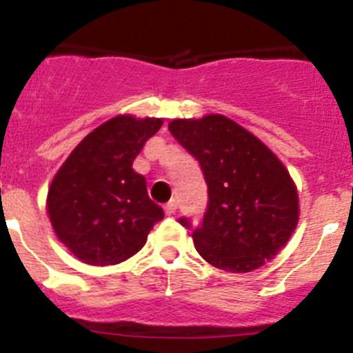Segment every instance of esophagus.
Masks as SVG:
<instances>
[{
    "instance_id": "34e87169",
    "label": "esophagus",
    "mask_w": 353,
    "mask_h": 353,
    "mask_svg": "<svg viewBox=\"0 0 353 353\" xmlns=\"http://www.w3.org/2000/svg\"><path fill=\"white\" fill-rule=\"evenodd\" d=\"M176 208H179L176 199H170V201L166 203V207H164V212H166V215H173L174 212H176Z\"/></svg>"
}]
</instances>
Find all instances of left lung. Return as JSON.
<instances>
[{"instance_id":"left-lung-1","label":"left lung","mask_w":353,"mask_h":353,"mask_svg":"<svg viewBox=\"0 0 353 353\" xmlns=\"http://www.w3.org/2000/svg\"><path fill=\"white\" fill-rule=\"evenodd\" d=\"M170 132L199 162L208 187L192 240L208 263L251 272L285 248L299 221L297 187L256 136L223 114L173 120ZM183 228H192L187 217Z\"/></svg>"}]
</instances>
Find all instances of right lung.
Instances as JSON below:
<instances>
[{"label": "right lung", "mask_w": 353, "mask_h": 353, "mask_svg": "<svg viewBox=\"0 0 353 353\" xmlns=\"http://www.w3.org/2000/svg\"><path fill=\"white\" fill-rule=\"evenodd\" d=\"M161 118L120 114L74 148L52 179L48 214L56 236L83 263L117 265L134 256L164 212L148 198L134 159Z\"/></svg>", "instance_id": "obj_1"}]
</instances>
